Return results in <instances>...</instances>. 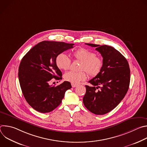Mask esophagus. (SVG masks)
<instances>
[{"instance_id": "obj_1", "label": "esophagus", "mask_w": 147, "mask_h": 147, "mask_svg": "<svg viewBox=\"0 0 147 147\" xmlns=\"http://www.w3.org/2000/svg\"><path fill=\"white\" fill-rule=\"evenodd\" d=\"M77 86H78L77 84H71V86H72V87H73V88L77 87Z\"/></svg>"}]
</instances>
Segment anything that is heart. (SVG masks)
<instances>
[{"instance_id":"obj_1","label":"heart","mask_w":147,"mask_h":147,"mask_svg":"<svg viewBox=\"0 0 147 147\" xmlns=\"http://www.w3.org/2000/svg\"><path fill=\"white\" fill-rule=\"evenodd\" d=\"M74 59L81 61L80 65V71H69L65 74L64 78L66 81L74 84H78L87 78V73L92 77H96L101 71L103 66V59L86 48H79L73 52L72 54ZM57 67L62 70H67L71 65V60L64 53H59L56 57Z\"/></svg>"}]
</instances>
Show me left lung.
<instances>
[{"mask_svg":"<svg viewBox=\"0 0 147 147\" xmlns=\"http://www.w3.org/2000/svg\"><path fill=\"white\" fill-rule=\"evenodd\" d=\"M96 48L103 57L100 73L88 81L83 103L91 112L102 115L115 108L126 94L130 84L129 63L118 51L107 45L86 44ZM100 88L99 90L97 89Z\"/></svg>","mask_w":147,"mask_h":147,"instance_id":"left-lung-1","label":"left lung"}]
</instances>
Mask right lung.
<instances>
[{"mask_svg":"<svg viewBox=\"0 0 147 147\" xmlns=\"http://www.w3.org/2000/svg\"><path fill=\"white\" fill-rule=\"evenodd\" d=\"M73 45L44 40L31 48L22 59L18 68L20 87L28 103L36 111L44 113L53 111L61 103L66 91L71 88L68 81L57 86L50 84L53 78H62L56 64V56Z\"/></svg>","mask_w":147,"mask_h":147,"instance_id":"1","label":"right lung"}]
</instances>
